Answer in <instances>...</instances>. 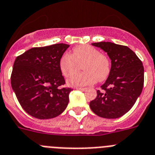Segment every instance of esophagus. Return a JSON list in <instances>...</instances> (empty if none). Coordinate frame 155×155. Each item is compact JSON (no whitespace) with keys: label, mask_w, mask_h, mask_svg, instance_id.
Returning <instances> with one entry per match:
<instances>
[{"label":"esophagus","mask_w":155,"mask_h":155,"mask_svg":"<svg viewBox=\"0 0 155 155\" xmlns=\"http://www.w3.org/2000/svg\"><path fill=\"white\" fill-rule=\"evenodd\" d=\"M77 90H81V91H86V88H77Z\"/></svg>","instance_id":"esophagus-1"}]
</instances>
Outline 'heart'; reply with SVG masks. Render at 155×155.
I'll return each instance as SVG.
<instances>
[{
  "instance_id": "heart-1",
  "label": "heart",
  "mask_w": 155,
  "mask_h": 155,
  "mask_svg": "<svg viewBox=\"0 0 155 155\" xmlns=\"http://www.w3.org/2000/svg\"><path fill=\"white\" fill-rule=\"evenodd\" d=\"M59 69L65 77L73 76L83 65L84 72L68 80L70 86H84L104 81L110 72V61L95 47L81 45L73 48V54L64 53L59 59Z\"/></svg>"
}]
</instances>
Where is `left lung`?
<instances>
[{
  "mask_svg": "<svg viewBox=\"0 0 155 155\" xmlns=\"http://www.w3.org/2000/svg\"><path fill=\"white\" fill-rule=\"evenodd\" d=\"M107 52L111 60L110 72L102 91L90 103L95 114L103 118L115 119L124 115L140 97L143 86L141 61L127 46L110 41L92 43Z\"/></svg>",
  "mask_w": 155,
  "mask_h": 155,
  "instance_id": "obj_1",
  "label": "left lung"
}]
</instances>
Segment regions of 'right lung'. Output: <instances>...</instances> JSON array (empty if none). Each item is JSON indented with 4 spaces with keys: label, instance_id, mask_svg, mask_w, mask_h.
Instances as JSON below:
<instances>
[{
    "label": "right lung",
    "instance_id": "right-lung-1",
    "mask_svg": "<svg viewBox=\"0 0 155 155\" xmlns=\"http://www.w3.org/2000/svg\"><path fill=\"white\" fill-rule=\"evenodd\" d=\"M69 47L55 44L32 48L18 56L11 76L12 90L19 104L29 115L51 119L67 107L70 88H62L65 79L59 69V59Z\"/></svg>",
    "mask_w": 155,
    "mask_h": 155
}]
</instances>
